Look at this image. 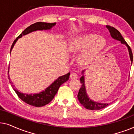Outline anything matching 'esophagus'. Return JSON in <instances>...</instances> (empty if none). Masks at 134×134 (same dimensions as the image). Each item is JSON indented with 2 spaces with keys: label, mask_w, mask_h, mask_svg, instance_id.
Returning a JSON list of instances; mask_svg holds the SVG:
<instances>
[{
  "label": "esophagus",
  "mask_w": 134,
  "mask_h": 134,
  "mask_svg": "<svg viewBox=\"0 0 134 134\" xmlns=\"http://www.w3.org/2000/svg\"><path fill=\"white\" fill-rule=\"evenodd\" d=\"M70 78L71 79H76L77 78V76L75 72H72L70 74Z\"/></svg>",
  "instance_id": "obj_1"
}]
</instances>
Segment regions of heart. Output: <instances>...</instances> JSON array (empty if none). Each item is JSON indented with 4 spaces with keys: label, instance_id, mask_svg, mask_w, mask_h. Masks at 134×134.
I'll list each match as a JSON object with an SVG mask.
<instances>
[{
    "label": "heart",
    "instance_id": "1",
    "mask_svg": "<svg viewBox=\"0 0 134 134\" xmlns=\"http://www.w3.org/2000/svg\"><path fill=\"white\" fill-rule=\"evenodd\" d=\"M107 41L103 36L96 34H83L71 40L69 48L71 52L82 51L79 56L80 63L88 65L94 60L98 55L106 47Z\"/></svg>",
    "mask_w": 134,
    "mask_h": 134
}]
</instances>
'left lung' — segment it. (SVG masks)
Returning <instances> with one entry per match:
<instances>
[{
	"instance_id": "left-lung-1",
	"label": "left lung",
	"mask_w": 134,
	"mask_h": 134,
	"mask_svg": "<svg viewBox=\"0 0 134 134\" xmlns=\"http://www.w3.org/2000/svg\"><path fill=\"white\" fill-rule=\"evenodd\" d=\"M106 27H107L108 30H109L110 35L113 39L120 41L121 42V43L123 44H125L126 46V47H127L128 52H129L130 60H131V64L132 63L133 55L131 47H129V46L127 44L125 40H124L123 37H122L121 35L120 32H119L118 30H116V29L114 28V27L110 26V25H106ZM84 72H85V70H83L82 72V74H83V76H82L80 79V82H81L82 83V87L80 88L79 91L77 94V98L79 100L80 103L84 107L88 110H100L104 109V108L106 107L107 106L109 105L110 104L95 102L90 98V97L88 96V95L87 93V90H86L85 85V77H84L85 76H84L83 75Z\"/></svg>"
}]
</instances>
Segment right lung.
<instances>
[{"mask_svg":"<svg viewBox=\"0 0 134 134\" xmlns=\"http://www.w3.org/2000/svg\"><path fill=\"white\" fill-rule=\"evenodd\" d=\"M56 25V23H41V22H38L32 24L30 26L27 27L19 35V36L16 38V39L14 40L13 44L11 47L10 53L12 52L14 44L18 41L19 38H21L23 35H26L30 34L31 32H35L37 30H51L53 27H54ZM9 69L10 66L8 67V74L9 73ZM69 75L70 72H68V74L64 75V76H60L58 79L55 80L52 84H51L48 87L46 88L44 90L39 93H35V94H26V93H23L20 92L17 89L14 88V85L12 82H10L11 85L14 91H15L18 97L23 100L25 103L29 104V105L35 106V107H43V106L49 104L53 99L54 96L57 93L58 88L60 87V85H62L67 80H68L69 78ZM8 79L10 80V77L8 75Z\"/></svg>","mask_w":134,"mask_h":134,"instance_id":"obj_1","label":"right lung"}]
</instances>
